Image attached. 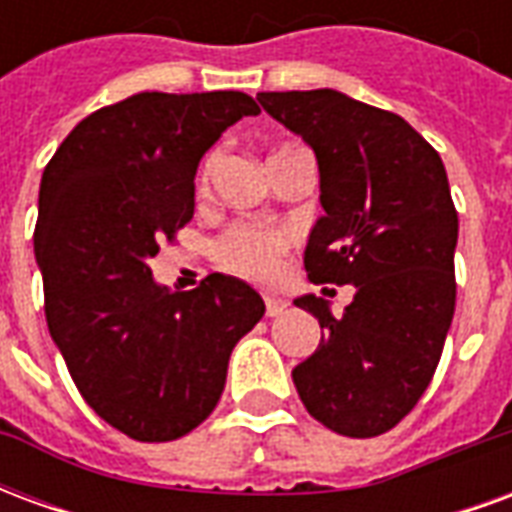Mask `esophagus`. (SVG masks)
Wrapping results in <instances>:
<instances>
[{"mask_svg":"<svg viewBox=\"0 0 512 512\" xmlns=\"http://www.w3.org/2000/svg\"><path fill=\"white\" fill-rule=\"evenodd\" d=\"M288 310V301L277 299V296H266V315L268 318H279L282 312Z\"/></svg>","mask_w":512,"mask_h":512,"instance_id":"esophagus-1","label":"esophagus"}]
</instances>
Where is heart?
Segmentation results:
<instances>
[{
  "mask_svg": "<svg viewBox=\"0 0 512 512\" xmlns=\"http://www.w3.org/2000/svg\"><path fill=\"white\" fill-rule=\"evenodd\" d=\"M293 150H301V147H279L271 153V158L293 153ZM213 164H216V156L208 158L202 167V186L208 183ZM285 249H288V233L266 230V227H249V224H235L216 241V257L224 268H230L241 277L260 279V282L277 277Z\"/></svg>",
  "mask_w": 512,
  "mask_h": 512,
  "instance_id": "b5f03b06",
  "label": "heart"
}]
</instances>
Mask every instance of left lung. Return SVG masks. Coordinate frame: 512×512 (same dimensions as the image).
I'll use <instances>...</instances> for the list:
<instances>
[{
  "instance_id": "1",
  "label": "left lung",
  "mask_w": 512,
  "mask_h": 512,
  "mask_svg": "<svg viewBox=\"0 0 512 512\" xmlns=\"http://www.w3.org/2000/svg\"><path fill=\"white\" fill-rule=\"evenodd\" d=\"M260 106L315 150L323 216L304 268L315 285H354V301L293 304L321 323V345L293 370L312 417L370 439L417 406L455 312L458 213L439 153L403 117L337 90L260 93Z\"/></svg>"
}]
</instances>
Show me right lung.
<instances>
[{
    "instance_id": "add662e5",
    "label": "right lung",
    "mask_w": 512,
    "mask_h": 512,
    "mask_svg": "<svg viewBox=\"0 0 512 512\" xmlns=\"http://www.w3.org/2000/svg\"><path fill=\"white\" fill-rule=\"evenodd\" d=\"M260 106L246 93H139L84 117L43 169L35 260L46 323L87 406L136 441L186 436L222 397L266 304L211 274L180 293L150 257L194 216L208 147Z\"/></svg>"
}]
</instances>
